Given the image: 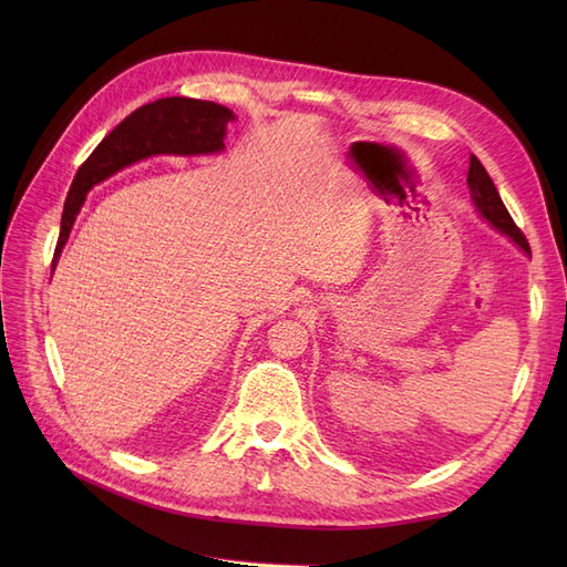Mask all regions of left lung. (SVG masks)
Here are the masks:
<instances>
[{
  "instance_id": "8db88e82",
  "label": "left lung",
  "mask_w": 567,
  "mask_h": 567,
  "mask_svg": "<svg viewBox=\"0 0 567 567\" xmlns=\"http://www.w3.org/2000/svg\"><path fill=\"white\" fill-rule=\"evenodd\" d=\"M468 188H471V198L475 203L477 213L483 215L494 229H499L502 234L511 236L513 241H516L529 255V244H527L525 234L516 227V221H513V217L508 215L499 192H496L492 177L487 175V169L483 167V163H480L475 156H471Z\"/></svg>"
}]
</instances>
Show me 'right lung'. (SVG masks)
<instances>
[{"label":"right lung","instance_id":"1","mask_svg":"<svg viewBox=\"0 0 567 567\" xmlns=\"http://www.w3.org/2000/svg\"><path fill=\"white\" fill-rule=\"evenodd\" d=\"M234 113L215 101L167 96L153 104H146L130 113L111 134L104 136L92 156L84 161L68 192L61 234L51 260L54 271L59 255L73 229L75 215L87 196L90 188L109 179L117 169H123L136 161L158 156V153H175V156H198V153H217L225 148L227 123Z\"/></svg>","mask_w":567,"mask_h":567}]
</instances>
